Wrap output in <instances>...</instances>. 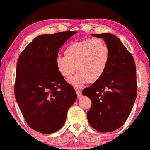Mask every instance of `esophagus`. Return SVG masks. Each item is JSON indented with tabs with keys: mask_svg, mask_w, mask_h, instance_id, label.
I'll list each match as a JSON object with an SVG mask.
<instances>
[{
	"mask_svg": "<svg viewBox=\"0 0 150 150\" xmlns=\"http://www.w3.org/2000/svg\"><path fill=\"white\" fill-rule=\"evenodd\" d=\"M76 94H77V96H78V98H81V96H82V93L81 91H79V90H76Z\"/></svg>",
	"mask_w": 150,
	"mask_h": 150,
	"instance_id": "1",
	"label": "esophagus"
}]
</instances>
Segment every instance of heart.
I'll list each match as a JSON object with an SVG mask.
<instances>
[{
  "instance_id": "1",
  "label": "heart",
  "mask_w": 150,
  "mask_h": 150,
  "mask_svg": "<svg viewBox=\"0 0 150 150\" xmlns=\"http://www.w3.org/2000/svg\"><path fill=\"white\" fill-rule=\"evenodd\" d=\"M64 54L65 57L55 59L57 69L65 79L70 78L76 71L78 74L69 81L76 88L99 81L110 60L109 47L100 38L71 43L65 49Z\"/></svg>"
}]
</instances>
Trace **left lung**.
<instances>
[{"mask_svg": "<svg viewBox=\"0 0 150 150\" xmlns=\"http://www.w3.org/2000/svg\"><path fill=\"white\" fill-rule=\"evenodd\" d=\"M92 35L104 39L109 47L110 60L101 79L83 91L92 103L87 120L95 130L112 132L123 126L132 109L137 93L136 67L132 54L117 37Z\"/></svg>", "mask_w": 150, "mask_h": 150, "instance_id": "obj_1", "label": "left lung"}]
</instances>
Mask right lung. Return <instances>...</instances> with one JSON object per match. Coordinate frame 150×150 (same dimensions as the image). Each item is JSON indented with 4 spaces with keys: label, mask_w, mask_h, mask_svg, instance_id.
I'll list each match as a JSON object with an SVG mask.
<instances>
[{
    "label": "right lung",
    "mask_w": 150,
    "mask_h": 150,
    "mask_svg": "<svg viewBox=\"0 0 150 150\" xmlns=\"http://www.w3.org/2000/svg\"><path fill=\"white\" fill-rule=\"evenodd\" d=\"M76 31L44 34L22 51L16 67V100L26 123L43 134L62 128L69 108L77 99L72 86L57 70L59 48Z\"/></svg>",
    "instance_id": "1"
}]
</instances>
